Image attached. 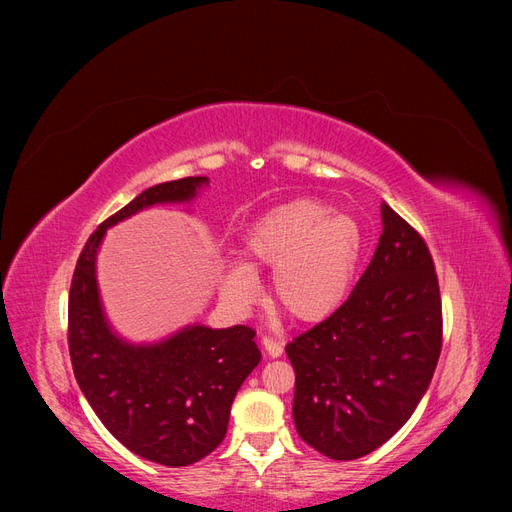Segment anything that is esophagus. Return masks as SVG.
Masks as SVG:
<instances>
[{
    "label": "esophagus",
    "instance_id": "1",
    "mask_svg": "<svg viewBox=\"0 0 512 512\" xmlns=\"http://www.w3.org/2000/svg\"><path fill=\"white\" fill-rule=\"evenodd\" d=\"M261 344H263V348H265V353H267V357H272V359H278L280 355H282V351H284V348H282V344L280 342H276L274 338H263L261 340Z\"/></svg>",
    "mask_w": 512,
    "mask_h": 512
}]
</instances>
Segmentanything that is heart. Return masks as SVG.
<instances>
[{"label":"heart","mask_w":512,"mask_h":512,"mask_svg":"<svg viewBox=\"0 0 512 512\" xmlns=\"http://www.w3.org/2000/svg\"><path fill=\"white\" fill-rule=\"evenodd\" d=\"M363 232L348 213L319 199H294L263 213L240 240L245 263L228 265L220 294L247 309L259 294L257 272L274 270L272 303L299 324H321L346 301L363 257Z\"/></svg>","instance_id":"1"}]
</instances>
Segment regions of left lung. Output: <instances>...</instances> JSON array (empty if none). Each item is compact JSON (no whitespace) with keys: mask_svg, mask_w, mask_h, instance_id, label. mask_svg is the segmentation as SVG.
Listing matches in <instances>:
<instances>
[{"mask_svg":"<svg viewBox=\"0 0 512 512\" xmlns=\"http://www.w3.org/2000/svg\"><path fill=\"white\" fill-rule=\"evenodd\" d=\"M382 236L351 297L286 344L299 436L334 461L380 448L409 421L442 348L438 276L423 238L382 203Z\"/></svg>","mask_w":512,"mask_h":512,"instance_id":"obj_1","label":"left lung"}]
</instances>
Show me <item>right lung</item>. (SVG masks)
<instances>
[{
	"instance_id": "add662e5",
	"label": "right lung",
	"mask_w": 512,
	"mask_h": 512,
	"mask_svg": "<svg viewBox=\"0 0 512 512\" xmlns=\"http://www.w3.org/2000/svg\"><path fill=\"white\" fill-rule=\"evenodd\" d=\"M207 184V176H188L134 197L91 234L70 286L68 346L80 392L120 444L166 467L193 465L222 444L234 396L261 361L255 332L191 324L134 344L105 315L97 255L107 228L153 205L193 203Z\"/></svg>"
}]
</instances>
